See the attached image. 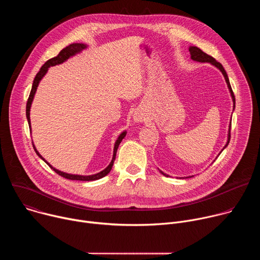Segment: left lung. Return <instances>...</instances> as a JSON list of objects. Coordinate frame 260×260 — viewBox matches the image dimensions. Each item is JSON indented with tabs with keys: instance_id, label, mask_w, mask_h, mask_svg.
Instances as JSON below:
<instances>
[{
	"instance_id": "8db88e82",
	"label": "left lung",
	"mask_w": 260,
	"mask_h": 260,
	"mask_svg": "<svg viewBox=\"0 0 260 260\" xmlns=\"http://www.w3.org/2000/svg\"><path fill=\"white\" fill-rule=\"evenodd\" d=\"M189 52H190V55H191V59H192V60L200 61V62H210L211 64H213V66H215L217 69H219L220 72H221L222 74H223L224 79H225V81H226V83H228V87H229V89H230V92H231V95H232V99H233V102H234V109H235V107H236V99H235V94H234V92H233V89H232V86H231V83H230V79H229V76H228V74H226L224 68L222 67V64H221L220 62H218L214 57H212L211 55L205 53L203 50H201V49H200L199 47H197V46H190V47H189ZM231 125H232V124H230L229 135H228V142H226L224 148L228 147V145H229V143H230V140H231ZM224 148H223V149H224ZM223 149H222V150H223ZM222 150H221V152H222ZM159 172H160L164 176L170 177L169 175L165 174L164 172H161V171H159ZM190 177H193V176H190ZM190 177H186V178H190Z\"/></svg>"
}]
</instances>
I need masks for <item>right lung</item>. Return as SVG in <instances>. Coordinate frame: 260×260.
I'll return each instance as SVG.
<instances>
[{"instance_id":"1","label":"right lung","mask_w":260,"mask_h":260,"mask_svg":"<svg viewBox=\"0 0 260 260\" xmlns=\"http://www.w3.org/2000/svg\"><path fill=\"white\" fill-rule=\"evenodd\" d=\"M87 47L86 44H82V43H73V44H70L69 46H67L66 48H63L55 57H52L50 59H48L43 66L42 68L40 69V71L37 73V75L34 79V82H32V86H31V90H30V93H29V96H28V100H27V103H26V118H27V122H28V126L30 127V119H29V111H30V106H31V103H32V100H34V96H35V93H36V90H37V87H38L41 79L44 77L45 74L47 73L48 71V68L50 67H53V66H56V64H59V63H62L63 61H66L68 58H70L71 56L75 55L79 52H81L83 49H85ZM126 135V132H122L119 137L117 138L116 142H115V145H114V151H113V157H112V160H111L110 165L105 169L103 170L102 172L98 173V174H94V175H89V176H81V175H72V174H68V173H63L61 171H58L56 169H54L49 162H47L42 156L41 154L37 151L35 145L32 144V147L36 151V153L38 154V156L43 159L56 174H58L59 176L66 178V179H69V180H79V181H94V180H99L103 177H105L106 175H108L111 171V169H112L113 167V164H114V160H115V156H116V152H117V149H118V146L119 144L121 143L122 139L125 137Z\"/></svg>"}]
</instances>
